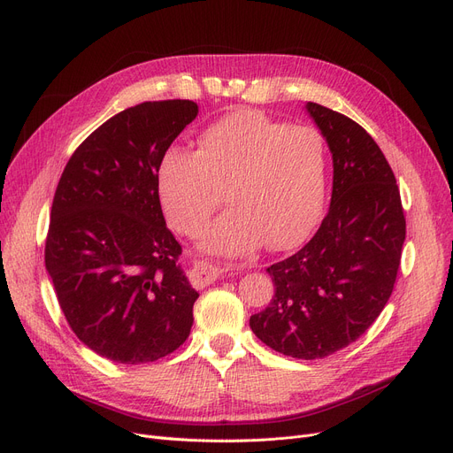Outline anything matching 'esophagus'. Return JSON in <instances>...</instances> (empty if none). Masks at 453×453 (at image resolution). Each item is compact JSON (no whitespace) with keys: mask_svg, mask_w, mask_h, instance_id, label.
I'll list each match as a JSON object with an SVG mask.
<instances>
[{"mask_svg":"<svg viewBox=\"0 0 453 453\" xmlns=\"http://www.w3.org/2000/svg\"><path fill=\"white\" fill-rule=\"evenodd\" d=\"M220 273H222V270L219 266H212L207 263H196L195 268L190 270L188 277H190V282H193V287L205 288V287H209V284L217 280Z\"/></svg>","mask_w":453,"mask_h":453,"instance_id":"obj_1","label":"esophagus"}]
</instances>
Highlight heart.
I'll return each instance as SVG.
<instances>
[{
    "instance_id": "1",
    "label": "heart",
    "mask_w": 453,
    "mask_h": 453,
    "mask_svg": "<svg viewBox=\"0 0 453 453\" xmlns=\"http://www.w3.org/2000/svg\"><path fill=\"white\" fill-rule=\"evenodd\" d=\"M159 196L181 234L198 236L224 200L231 209L203 236L211 253L288 250L311 231L325 195V150L311 127H288L239 108L205 127L198 152L171 147L159 161Z\"/></svg>"
}]
</instances>
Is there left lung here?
I'll return each instance as SVG.
<instances>
[{
	"label": "left lung",
	"mask_w": 453,
	"mask_h": 453,
	"mask_svg": "<svg viewBox=\"0 0 453 453\" xmlns=\"http://www.w3.org/2000/svg\"><path fill=\"white\" fill-rule=\"evenodd\" d=\"M308 113L332 154V198L311 242L272 265V303L250 318L273 350L318 360L350 345L391 297L406 219L391 166L374 139L343 113L316 103Z\"/></svg>",
	"instance_id": "1"
}]
</instances>
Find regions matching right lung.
<instances>
[{
	"label": "right lung",
	"mask_w": 453,
	"mask_h": 453,
	"mask_svg": "<svg viewBox=\"0 0 453 453\" xmlns=\"http://www.w3.org/2000/svg\"><path fill=\"white\" fill-rule=\"evenodd\" d=\"M196 115L181 99L123 110L82 141L55 190L45 268L71 330L117 364L174 352L195 321L198 292L178 265L157 169Z\"/></svg>",
	"instance_id": "right-lung-1"
}]
</instances>
